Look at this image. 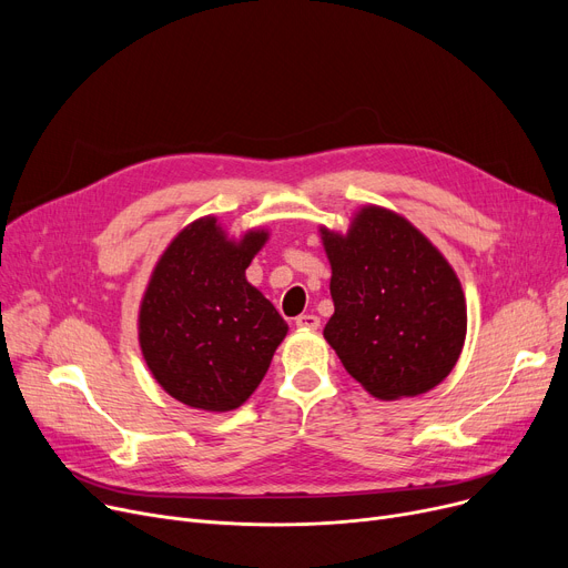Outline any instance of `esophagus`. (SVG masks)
Segmentation results:
<instances>
[{
    "label": "esophagus",
    "mask_w": 568,
    "mask_h": 568,
    "mask_svg": "<svg viewBox=\"0 0 568 568\" xmlns=\"http://www.w3.org/2000/svg\"><path fill=\"white\" fill-rule=\"evenodd\" d=\"M296 326H300V329L313 332V329H317V326H320V317L313 315V313H304V315L296 317Z\"/></svg>",
    "instance_id": "esophagus-1"
}]
</instances>
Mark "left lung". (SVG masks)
<instances>
[{"label":"left lung","mask_w":568,"mask_h":568,"mask_svg":"<svg viewBox=\"0 0 568 568\" xmlns=\"http://www.w3.org/2000/svg\"><path fill=\"white\" fill-rule=\"evenodd\" d=\"M332 264L324 326L345 371L379 400L430 392L463 352L467 308L452 264L409 221L375 204L347 234L320 227Z\"/></svg>","instance_id":"1"}]
</instances>
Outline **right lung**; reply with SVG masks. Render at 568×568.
Here are the masks:
<instances>
[{"instance_id":"right-lung-1","label":"right lung","mask_w":568,"mask_h":568,"mask_svg":"<svg viewBox=\"0 0 568 568\" xmlns=\"http://www.w3.org/2000/svg\"><path fill=\"white\" fill-rule=\"evenodd\" d=\"M268 239L248 230L227 239L214 216L179 232L144 290L138 338L163 389L195 409L244 405L268 371L287 324L246 281V268Z\"/></svg>"}]
</instances>
